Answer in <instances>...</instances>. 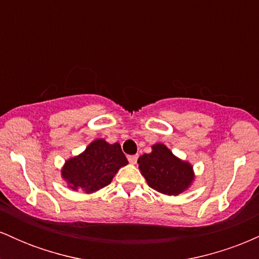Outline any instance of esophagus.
<instances>
[{
    "mask_svg": "<svg viewBox=\"0 0 259 259\" xmlns=\"http://www.w3.org/2000/svg\"><path fill=\"white\" fill-rule=\"evenodd\" d=\"M138 158H139L138 154H132V156H127V159H129V162L132 163V164H135Z\"/></svg>",
    "mask_w": 259,
    "mask_h": 259,
    "instance_id": "esophagus-1",
    "label": "esophagus"
}]
</instances>
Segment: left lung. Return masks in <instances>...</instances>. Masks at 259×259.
Segmentation results:
<instances>
[{
	"label": "left lung",
	"instance_id": "left-lung-1",
	"mask_svg": "<svg viewBox=\"0 0 259 259\" xmlns=\"http://www.w3.org/2000/svg\"><path fill=\"white\" fill-rule=\"evenodd\" d=\"M138 163L148 186L162 194L179 195L194 180L191 164L177 158L163 144L153 145L152 152L140 156Z\"/></svg>",
	"mask_w": 259,
	"mask_h": 259
}]
</instances>
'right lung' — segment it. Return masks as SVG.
<instances>
[{"label":"right lung","instance_id":"add662e5","mask_svg":"<svg viewBox=\"0 0 259 259\" xmlns=\"http://www.w3.org/2000/svg\"><path fill=\"white\" fill-rule=\"evenodd\" d=\"M127 164L120 145L97 139L79 156L67 160L62 177L72 190L90 194L111 184L117 171Z\"/></svg>","mask_w":259,"mask_h":259}]
</instances>
